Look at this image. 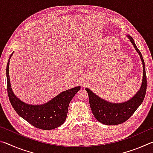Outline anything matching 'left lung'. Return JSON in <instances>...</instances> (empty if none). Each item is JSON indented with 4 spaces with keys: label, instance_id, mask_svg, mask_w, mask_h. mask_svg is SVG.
Instances as JSON below:
<instances>
[{
    "label": "left lung",
    "instance_id": "8db88e82",
    "mask_svg": "<svg viewBox=\"0 0 153 153\" xmlns=\"http://www.w3.org/2000/svg\"><path fill=\"white\" fill-rule=\"evenodd\" d=\"M128 36L134 45V47L140 55L143 65V78L139 91L128 101L115 104L106 101L97 97L90 89L86 88L88 94L89 103L93 115L99 122L105 125H118L125 122L142 104L146 94L147 83L144 59L140 51L137 48L135 42H134L133 38L129 36Z\"/></svg>",
    "mask_w": 153,
    "mask_h": 153
}]
</instances>
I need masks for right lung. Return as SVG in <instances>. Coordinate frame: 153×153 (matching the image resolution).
Segmentation results:
<instances>
[{
    "mask_svg": "<svg viewBox=\"0 0 153 153\" xmlns=\"http://www.w3.org/2000/svg\"><path fill=\"white\" fill-rule=\"evenodd\" d=\"M12 55L13 53L9 56L6 69L7 87L9 100L15 111L23 119L37 128L47 130L61 126L66 120L69 102L80 90V86L61 92L46 104L42 105L25 104L15 97L11 87L9 67Z\"/></svg>",
    "mask_w": 153,
    "mask_h": 153,
    "instance_id": "add662e5",
    "label": "right lung"
}]
</instances>
